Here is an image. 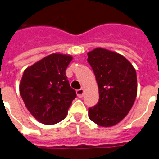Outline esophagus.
I'll return each instance as SVG.
<instances>
[{
  "label": "esophagus",
  "instance_id": "34e87169",
  "mask_svg": "<svg viewBox=\"0 0 159 159\" xmlns=\"http://www.w3.org/2000/svg\"><path fill=\"white\" fill-rule=\"evenodd\" d=\"M77 97H80V98H82V97L84 96V90L82 89V88L77 90Z\"/></svg>",
  "mask_w": 159,
  "mask_h": 159
}]
</instances>
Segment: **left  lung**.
I'll use <instances>...</instances> for the list:
<instances>
[{
	"label": "left lung",
	"mask_w": 159,
	"mask_h": 159,
	"mask_svg": "<svg viewBox=\"0 0 159 159\" xmlns=\"http://www.w3.org/2000/svg\"><path fill=\"white\" fill-rule=\"evenodd\" d=\"M87 56L99 87V101L88 109L89 118L100 126H113L125 117L135 101V69L124 56L104 48H95Z\"/></svg>",
	"instance_id": "8db88e82"
}]
</instances>
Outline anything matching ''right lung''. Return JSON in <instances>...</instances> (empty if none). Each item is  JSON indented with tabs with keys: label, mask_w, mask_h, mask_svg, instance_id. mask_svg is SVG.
I'll use <instances>...</instances> for the list:
<instances>
[{
	"label": "right lung",
	"mask_w": 159,
	"mask_h": 159,
	"mask_svg": "<svg viewBox=\"0 0 159 159\" xmlns=\"http://www.w3.org/2000/svg\"><path fill=\"white\" fill-rule=\"evenodd\" d=\"M72 57L53 53L24 72L20 92L32 116L41 123L54 125L66 117L77 97L65 74Z\"/></svg>",
	"instance_id": "add662e5"
}]
</instances>
